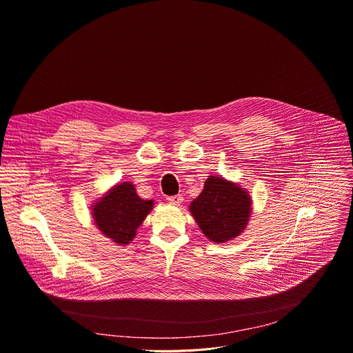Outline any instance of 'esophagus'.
<instances>
[{
    "label": "esophagus",
    "instance_id": "34e87169",
    "mask_svg": "<svg viewBox=\"0 0 353 353\" xmlns=\"http://www.w3.org/2000/svg\"><path fill=\"white\" fill-rule=\"evenodd\" d=\"M168 201L173 205H180L183 203V196L181 194H177V196H170L168 197Z\"/></svg>",
    "mask_w": 353,
    "mask_h": 353
}]
</instances>
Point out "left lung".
I'll use <instances>...</instances> for the list:
<instances>
[{"instance_id":"left-lung-1","label":"left lung","mask_w":353,"mask_h":353,"mask_svg":"<svg viewBox=\"0 0 353 353\" xmlns=\"http://www.w3.org/2000/svg\"><path fill=\"white\" fill-rule=\"evenodd\" d=\"M190 212L210 241L222 243L243 232L252 214V200L241 185L208 176L201 194L191 201Z\"/></svg>"}]
</instances>
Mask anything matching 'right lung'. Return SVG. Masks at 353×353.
<instances>
[{
    "instance_id": "obj_1",
    "label": "right lung",
    "mask_w": 353,
    "mask_h": 353,
    "mask_svg": "<svg viewBox=\"0 0 353 353\" xmlns=\"http://www.w3.org/2000/svg\"><path fill=\"white\" fill-rule=\"evenodd\" d=\"M153 207L152 200H142L131 181L114 185L94 203L91 211L97 228L118 245H128Z\"/></svg>"
}]
</instances>
